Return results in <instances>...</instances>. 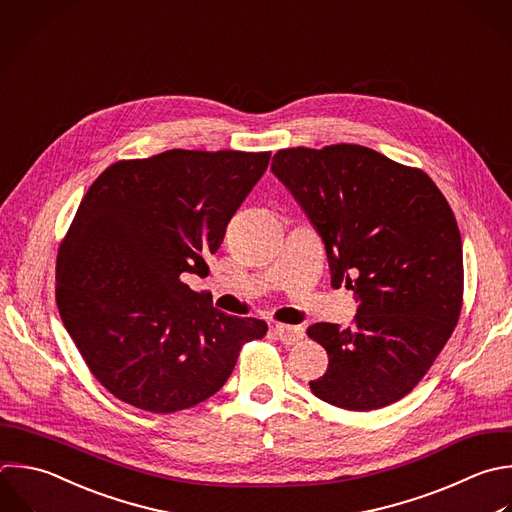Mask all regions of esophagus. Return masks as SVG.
<instances>
[{
	"mask_svg": "<svg viewBox=\"0 0 512 512\" xmlns=\"http://www.w3.org/2000/svg\"><path fill=\"white\" fill-rule=\"evenodd\" d=\"M274 332L282 344H296L304 338V328L294 324H276Z\"/></svg>",
	"mask_w": 512,
	"mask_h": 512,
	"instance_id": "esophagus-1",
	"label": "esophagus"
}]
</instances>
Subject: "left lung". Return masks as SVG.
Returning <instances> with one entry per match:
<instances>
[{"label":"left lung","instance_id":"left-lung-1","mask_svg":"<svg viewBox=\"0 0 512 512\" xmlns=\"http://www.w3.org/2000/svg\"><path fill=\"white\" fill-rule=\"evenodd\" d=\"M272 172L326 246L332 286L358 300L352 326H308L328 352L314 396L376 410L406 396L434 364L460 316L464 270L456 218L426 172L358 144L284 148Z\"/></svg>","mask_w":512,"mask_h":512}]
</instances>
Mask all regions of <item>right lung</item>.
I'll return each mask as SVG.
<instances>
[{
	"instance_id": "1",
	"label": "right lung",
	"mask_w": 512,
	"mask_h": 512,
	"mask_svg": "<svg viewBox=\"0 0 512 512\" xmlns=\"http://www.w3.org/2000/svg\"><path fill=\"white\" fill-rule=\"evenodd\" d=\"M270 152L168 150L108 166L56 260V302L96 380L140 410L170 414L216 394L268 324L216 310L182 274L208 276L226 226Z\"/></svg>"
}]
</instances>
